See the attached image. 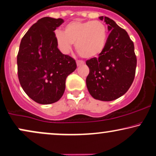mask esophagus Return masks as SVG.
Returning a JSON list of instances; mask_svg holds the SVG:
<instances>
[{
	"label": "esophagus",
	"instance_id": "34e87169",
	"mask_svg": "<svg viewBox=\"0 0 156 156\" xmlns=\"http://www.w3.org/2000/svg\"><path fill=\"white\" fill-rule=\"evenodd\" d=\"M76 63H77V66H81V65H83L84 62L82 60H77Z\"/></svg>",
	"mask_w": 156,
	"mask_h": 156
}]
</instances>
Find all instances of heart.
<instances>
[{
	"label": "heart",
	"instance_id": "obj_1",
	"mask_svg": "<svg viewBox=\"0 0 156 156\" xmlns=\"http://www.w3.org/2000/svg\"><path fill=\"white\" fill-rule=\"evenodd\" d=\"M55 37L62 52H69L73 44H76L78 54L89 59L104 50L108 30L105 23L100 21H73L65 27L64 31H55Z\"/></svg>",
	"mask_w": 156,
	"mask_h": 156
}]
</instances>
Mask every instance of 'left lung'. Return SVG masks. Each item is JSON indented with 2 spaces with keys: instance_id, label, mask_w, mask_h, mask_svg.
<instances>
[{
  "instance_id": "left-lung-1",
  "label": "left lung",
  "mask_w": 156,
  "mask_h": 156,
  "mask_svg": "<svg viewBox=\"0 0 156 156\" xmlns=\"http://www.w3.org/2000/svg\"><path fill=\"white\" fill-rule=\"evenodd\" d=\"M99 19L107 23L111 32L99 57L86 61L90 70L86 86L94 98L110 101L124 95L131 86L135 76L137 58L134 43L127 31L109 18Z\"/></svg>"
}]
</instances>
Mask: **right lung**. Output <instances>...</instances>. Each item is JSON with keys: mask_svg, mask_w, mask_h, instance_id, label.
Segmentation results:
<instances>
[{"mask_svg": "<svg viewBox=\"0 0 156 156\" xmlns=\"http://www.w3.org/2000/svg\"><path fill=\"white\" fill-rule=\"evenodd\" d=\"M63 19L44 17L21 39L17 55L18 77L26 94L37 103L50 104L63 95L67 77L76 60L58 48L54 31Z\"/></svg>", "mask_w": 156, "mask_h": 156, "instance_id": "1", "label": "right lung"}]
</instances>
